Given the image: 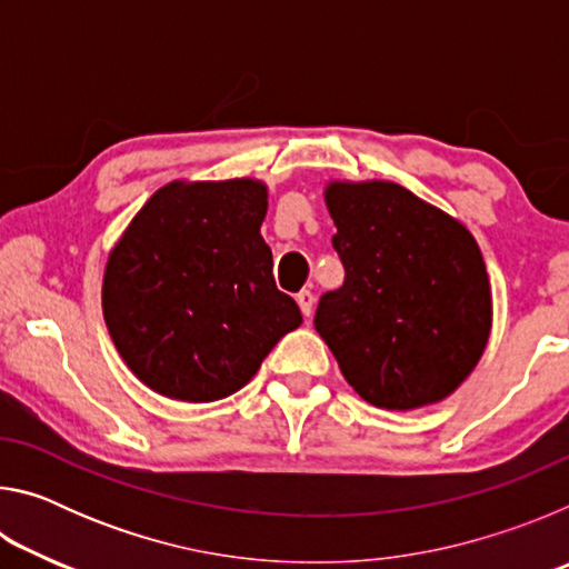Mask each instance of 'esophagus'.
I'll use <instances>...</instances> for the list:
<instances>
[{
	"label": "esophagus",
	"mask_w": 569,
	"mask_h": 569,
	"mask_svg": "<svg viewBox=\"0 0 569 569\" xmlns=\"http://www.w3.org/2000/svg\"><path fill=\"white\" fill-rule=\"evenodd\" d=\"M296 301H298V306H301L303 316H311V313H313V303H316V298H313V293H311V291H301V293H296Z\"/></svg>",
	"instance_id": "34e87169"
}]
</instances>
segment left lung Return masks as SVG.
Returning <instances> with one entry per match:
<instances>
[{
	"mask_svg": "<svg viewBox=\"0 0 569 569\" xmlns=\"http://www.w3.org/2000/svg\"><path fill=\"white\" fill-rule=\"evenodd\" d=\"M343 286L313 326L363 401L407 411L447 399L485 353L492 291L469 230L387 180L331 182Z\"/></svg>",
	"mask_w": 569,
	"mask_h": 569,
	"instance_id": "1",
	"label": "left lung"
}]
</instances>
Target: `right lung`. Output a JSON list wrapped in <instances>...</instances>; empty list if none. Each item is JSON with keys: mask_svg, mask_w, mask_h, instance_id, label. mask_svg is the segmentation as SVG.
<instances>
[{"mask_svg": "<svg viewBox=\"0 0 569 569\" xmlns=\"http://www.w3.org/2000/svg\"><path fill=\"white\" fill-rule=\"evenodd\" d=\"M266 210L258 180L170 182L112 248L104 323L152 391L192 403L226 399L301 326L296 301L273 281Z\"/></svg>", "mask_w": 569, "mask_h": 569, "instance_id": "add662e5", "label": "right lung"}]
</instances>
